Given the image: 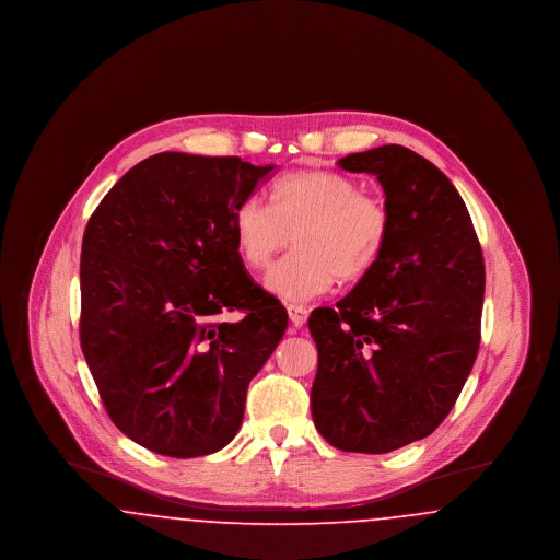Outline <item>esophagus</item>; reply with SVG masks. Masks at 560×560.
Listing matches in <instances>:
<instances>
[{
    "instance_id": "34e87169",
    "label": "esophagus",
    "mask_w": 560,
    "mask_h": 560,
    "mask_svg": "<svg viewBox=\"0 0 560 560\" xmlns=\"http://www.w3.org/2000/svg\"><path fill=\"white\" fill-rule=\"evenodd\" d=\"M288 315L295 327H302L308 319V308L300 306V304H288Z\"/></svg>"
}]
</instances>
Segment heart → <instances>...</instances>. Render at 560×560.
I'll use <instances>...</instances> for the list:
<instances>
[{
	"label": "heart",
	"instance_id": "b5f03b06",
	"mask_svg": "<svg viewBox=\"0 0 560 560\" xmlns=\"http://www.w3.org/2000/svg\"><path fill=\"white\" fill-rule=\"evenodd\" d=\"M270 205L249 197L233 215L243 265L267 270L292 243L295 252L267 277V290L288 302L329 292L336 279L359 281L380 262L390 237L388 203L347 174L302 170L279 178Z\"/></svg>",
	"mask_w": 560,
	"mask_h": 560
}]
</instances>
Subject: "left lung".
<instances>
[{"label": "left lung", "instance_id": "left-lung-1", "mask_svg": "<svg viewBox=\"0 0 560 560\" xmlns=\"http://www.w3.org/2000/svg\"><path fill=\"white\" fill-rule=\"evenodd\" d=\"M338 165L377 178L393 226L372 272L308 317L319 352L311 411L342 452H395L436 430L470 375L485 262L466 203L434 163L384 144Z\"/></svg>", "mask_w": 560, "mask_h": 560}]
</instances>
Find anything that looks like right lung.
I'll return each mask as SVG.
<instances>
[{
	"label": "right lung",
	"mask_w": 560,
	"mask_h": 560,
	"mask_svg": "<svg viewBox=\"0 0 560 560\" xmlns=\"http://www.w3.org/2000/svg\"><path fill=\"white\" fill-rule=\"evenodd\" d=\"M272 174L167 151L136 163L85 226L81 350L113 424L151 452L226 447L285 334L288 311L254 283L233 233L237 206Z\"/></svg>",
	"instance_id": "right-lung-1"
}]
</instances>
